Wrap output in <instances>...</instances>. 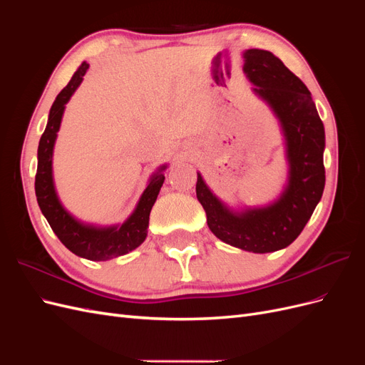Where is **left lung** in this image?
I'll return each mask as SVG.
<instances>
[{"label":"left lung","mask_w":365,"mask_h":365,"mask_svg":"<svg viewBox=\"0 0 365 365\" xmlns=\"http://www.w3.org/2000/svg\"><path fill=\"white\" fill-rule=\"evenodd\" d=\"M242 58L252 93L279 120L288 176L280 195L264 205L231 208L212 192L200 172L196 196L205 210L207 225L217 239L263 254L291 245L322 200L326 135L311 93L275 54L251 48Z\"/></svg>","instance_id":"obj_1"}]
</instances>
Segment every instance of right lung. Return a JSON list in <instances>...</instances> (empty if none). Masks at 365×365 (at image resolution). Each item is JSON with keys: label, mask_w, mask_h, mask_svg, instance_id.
<instances>
[{"label": "right lung", "mask_w": 365, "mask_h": 365, "mask_svg": "<svg viewBox=\"0 0 365 365\" xmlns=\"http://www.w3.org/2000/svg\"><path fill=\"white\" fill-rule=\"evenodd\" d=\"M88 68H90V63L82 62L73 74L68 85L58 94L56 101L51 105L47 126L38 146L35 192L42 215L46 216L54 235L59 237L62 244L74 252L76 256L93 262H105L118 256H125V254L134 251L145 242L148 236L150 210L155 204L164 182V170L168 169V164L160 165L150 175L146 189L141 193L134 212L128 216L125 222L114 225H96L83 222L63 207L53 178L54 143L58 138L65 105L70 102L71 96L82 83Z\"/></svg>", "instance_id": "obj_1"}]
</instances>
